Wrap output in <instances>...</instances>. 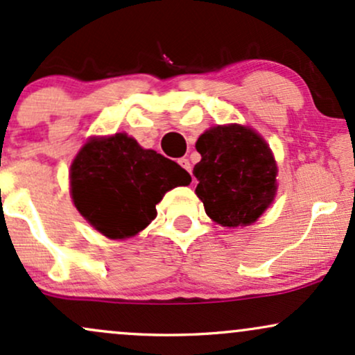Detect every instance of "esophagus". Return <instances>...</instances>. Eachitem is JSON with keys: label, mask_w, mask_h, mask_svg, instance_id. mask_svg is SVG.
<instances>
[{"label": "esophagus", "mask_w": 355, "mask_h": 355, "mask_svg": "<svg viewBox=\"0 0 355 355\" xmlns=\"http://www.w3.org/2000/svg\"><path fill=\"white\" fill-rule=\"evenodd\" d=\"M178 164H180L182 168H185L187 172H191V165H190L189 158H180V160H178Z\"/></svg>", "instance_id": "1"}]
</instances>
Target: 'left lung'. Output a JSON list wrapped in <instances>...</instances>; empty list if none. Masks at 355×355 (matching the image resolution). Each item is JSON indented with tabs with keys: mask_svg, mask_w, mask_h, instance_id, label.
Returning a JSON list of instances; mask_svg holds the SVG:
<instances>
[{
	"mask_svg": "<svg viewBox=\"0 0 355 355\" xmlns=\"http://www.w3.org/2000/svg\"><path fill=\"white\" fill-rule=\"evenodd\" d=\"M195 193L223 227L254 223L275 197L277 165L263 138L240 125L214 126L197 140Z\"/></svg>",
	"mask_w": 355,
	"mask_h": 355,
	"instance_id": "left-lung-1",
	"label": "left lung"
}]
</instances>
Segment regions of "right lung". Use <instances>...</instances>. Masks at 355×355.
I'll use <instances>...</instances> for the list:
<instances>
[{"label":"right lung","instance_id":"obj_1","mask_svg":"<svg viewBox=\"0 0 355 355\" xmlns=\"http://www.w3.org/2000/svg\"><path fill=\"white\" fill-rule=\"evenodd\" d=\"M70 180L80 214L107 237L126 239L157 217L155 207L166 191L189 185L191 177L177 162L116 133L80 150Z\"/></svg>","mask_w":355,"mask_h":355}]
</instances>
